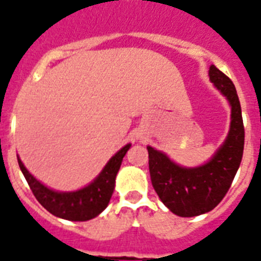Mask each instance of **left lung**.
Instances as JSON below:
<instances>
[{
	"label": "left lung",
	"instance_id": "8db88e82",
	"mask_svg": "<svg viewBox=\"0 0 261 261\" xmlns=\"http://www.w3.org/2000/svg\"><path fill=\"white\" fill-rule=\"evenodd\" d=\"M208 74L231 107L229 132L215 154L205 164L188 168L176 164L164 152L146 146L154 191L168 210L181 217L199 216L220 203L233 181L244 150V125L236 88L215 65L210 66Z\"/></svg>",
	"mask_w": 261,
	"mask_h": 261
}]
</instances>
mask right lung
Returning a JSON list of instances; mask_svg holds the SVG:
<instances>
[{
  "mask_svg": "<svg viewBox=\"0 0 261 261\" xmlns=\"http://www.w3.org/2000/svg\"><path fill=\"white\" fill-rule=\"evenodd\" d=\"M129 148L130 144H126L117 153L113 154L98 176L87 187L70 192H60L48 188L28 171L19 156H17V159L21 172L27 178L32 192L45 210L60 219L70 221H87L98 216L111 201L115 191L116 176Z\"/></svg>",
  "mask_w": 261,
  "mask_h": 261,
  "instance_id": "1",
  "label": "right lung"
}]
</instances>
